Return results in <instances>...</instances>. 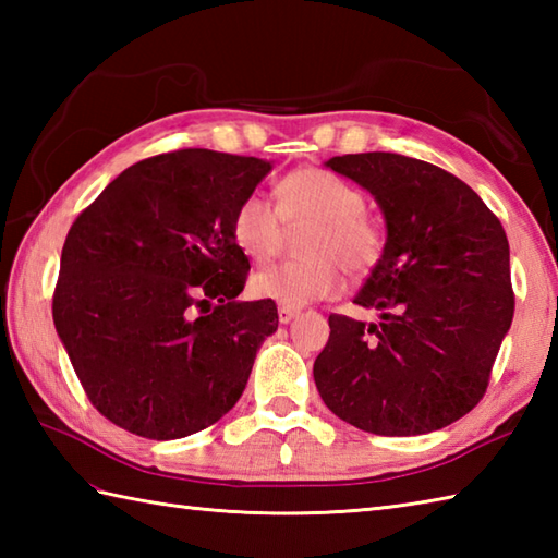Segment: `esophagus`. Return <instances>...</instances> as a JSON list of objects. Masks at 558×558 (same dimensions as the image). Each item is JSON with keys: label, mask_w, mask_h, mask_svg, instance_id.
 <instances>
[{"label": "esophagus", "mask_w": 558, "mask_h": 558, "mask_svg": "<svg viewBox=\"0 0 558 558\" xmlns=\"http://www.w3.org/2000/svg\"><path fill=\"white\" fill-rule=\"evenodd\" d=\"M300 314V310H292V306H278V318L280 324H290L294 316Z\"/></svg>", "instance_id": "1"}]
</instances>
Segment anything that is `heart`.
<instances>
[{"instance_id":"obj_1","label":"heart","mask_w":558,"mask_h":558,"mask_svg":"<svg viewBox=\"0 0 558 558\" xmlns=\"http://www.w3.org/2000/svg\"><path fill=\"white\" fill-rule=\"evenodd\" d=\"M282 220H312L302 242V260L260 268L248 280L256 300L300 310L330 298L340 288V266L364 272L381 254V232L364 216L360 189L322 168H300L278 184V208L248 194L232 216V236L252 260H268L280 244Z\"/></svg>"}]
</instances>
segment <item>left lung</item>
I'll list each match as a JSON object with an SVG mask.
<instances>
[{"instance_id": "left-lung-1", "label": "left lung", "mask_w": 558, "mask_h": 558, "mask_svg": "<svg viewBox=\"0 0 558 558\" xmlns=\"http://www.w3.org/2000/svg\"><path fill=\"white\" fill-rule=\"evenodd\" d=\"M326 168L374 196L386 244L354 304L381 322L328 316L314 362L328 410L362 432L417 436L477 405L513 322L511 252L499 218L458 177L398 153Z\"/></svg>"}]
</instances>
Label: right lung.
<instances>
[{
    "label": "right lung",
    "mask_w": 558,
    "mask_h": 558,
    "mask_svg": "<svg viewBox=\"0 0 558 558\" xmlns=\"http://www.w3.org/2000/svg\"><path fill=\"white\" fill-rule=\"evenodd\" d=\"M268 160L186 148L141 160L71 225L52 300L57 336L93 405L170 441L228 414L276 302H236L248 258L232 216Z\"/></svg>",
    "instance_id": "add662e5"
}]
</instances>
